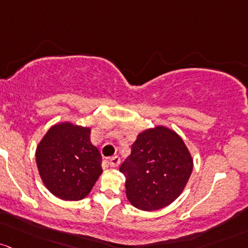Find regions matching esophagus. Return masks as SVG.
Wrapping results in <instances>:
<instances>
[{
	"mask_svg": "<svg viewBox=\"0 0 248 248\" xmlns=\"http://www.w3.org/2000/svg\"><path fill=\"white\" fill-rule=\"evenodd\" d=\"M119 165H120V157L118 156V155H115V156L110 157V160H109V166H110V167H118Z\"/></svg>",
	"mask_w": 248,
	"mask_h": 248,
	"instance_id": "obj_1",
	"label": "esophagus"
}]
</instances>
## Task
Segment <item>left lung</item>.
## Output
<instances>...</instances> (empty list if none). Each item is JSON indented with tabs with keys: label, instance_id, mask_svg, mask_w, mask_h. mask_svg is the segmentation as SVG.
I'll return each mask as SVG.
<instances>
[{
	"label": "left lung",
	"instance_id": "left-lung-1",
	"mask_svg": "<svg viewBox=\"0 0 248 248\" xmlns=\"http://www.w3.org/2000/svg\"><path fill=\"white\" fill-rule=\"evenodd\" d=\"M193 170V157L180 135L165 126L145 129L120 167L127 199L142 211H157L178 199Z\"/></svg>",
	"mask_w": 248,
	"mask_h": 248
}]
</instances>
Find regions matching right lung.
I'll use <instances>...</instances> for the list:
<instances>
[{"label": "right lung", "instance_id": "right-lung-1", "mask_svg": "<svg viewBox=\"0 0 248 248\" xmlns=\"http://www.w3.org/2000/svg\"><path fill=\"white\" fill-rule=\"evenodd\" d=\"M89 127L72 122L54 124L36 147L41 180L61 200H82L102 174V157L91 141Z\"/></svg>", "mask_w": 248, "mask_h": 248}]
</instances>
